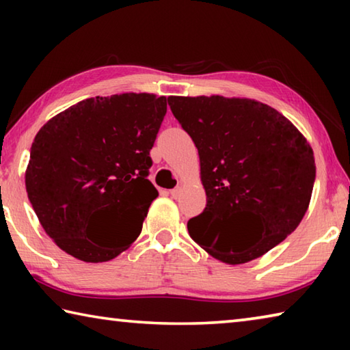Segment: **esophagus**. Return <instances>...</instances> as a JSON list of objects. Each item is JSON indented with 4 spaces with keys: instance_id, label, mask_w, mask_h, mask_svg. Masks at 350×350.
<instances>
[{
    "instance_id": "1",
    "label": "esophagus",
    "mask_w": 350,
    "mask_h": 350,
    "mask_svg": "<svg viewBox=\"0 0 350 350\" xmlns=\"http://www.w3.org/2000/svg\"><path fill=\"white\" fill-rule=\"evenodd\" d=\"M170 194H171V198H173V199H179L180 194H182V188L180 187H176L174 189H171Z\"/></svg>"
}]
</instances>
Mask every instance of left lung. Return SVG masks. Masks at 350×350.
I'll use <instances>...</instances> for the list:
<instances>
[{"label":"left lung","mask_w":350,"mask_h":350,"mask_svg":"<svg viewBox=\"0 0 350 350\" xmlns=\"http://www.w3.org/2000/svg\"><path fill=\"white\" fill-rule=\"evenodd\" d=\"M198 148L206 205L188 221L194 242L227 264L253 260L282 242L303 221L315 183V157L292 122L252 98L168 97ZM261 227L252 247L239 241L237 222Z\"/></svg>","instance_id":"1"}]
</instances>
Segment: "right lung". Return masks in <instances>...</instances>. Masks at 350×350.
Here are the masks:
<instances>
[{
  "label": "right lung",
  "instance_id": "right-lung-1",
  "mask_svg": "<svg viewBox=\"0 0 350 350\" xmlns=\"http://www.w3.org/2000/svg\"><path fill=\"white\" fill-rule=\"evenodd\" d=\"M165 114L167 97L154 94L86 98L35 135L27 198L63 252L106 262L137 239L159 196L148 176Z\"/></svg>",
  "mask_w": 350,
  "mask_h": 350
}]
</instances>
